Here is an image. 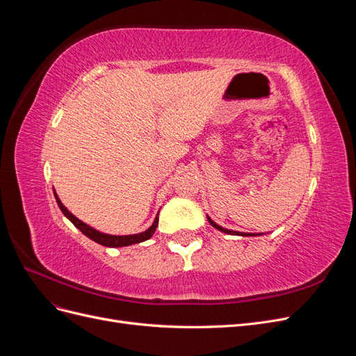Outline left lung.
<instances>
[{
  "label": "left lung",
  "mask_w": 356,
  "mask_h": 356,
  "mask_svg": "<svg viewBox=\"0 0 356 356\" xmlns=\"http://www.w3.org/2000/svg\"><path fill=\"white\" fill-rule=\"evenodd\" d=\"M208 221L213 225V227L215 229H217V230H220V232H224V233H229V234H238V236H248V234H245V233H239V232H232V230H227V229H222V227H220V225L218 224H215L209 217H208ZM250 236H255V234H250Z\"/></svg>",
  "instance_id": "1"
}]
</instances>
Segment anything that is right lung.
<instances>
[{"label": "right lung", "mask_w": 356, "mask_h": 356, "mask_svg": "<svg viewBox=\"0 0 356 356\" xmlns=\"http://www.w3.org/2000/svg\"><path fill=\"white\" fill-rule=\"evenodd\" d=\"M55 197H56V202H58V204H59L60 211L63 212V215H65V217L75 225V227H77L84 236H88L89 239L95 241L96 243H99V245H104V246L117 248V246H127V245H134V243L144 242V241L152 238V236H153L154 232H156L157 224H159V217H156V220H154L152 227H149V229L145 230V232H143V233H139V234H127V236L105 234V233H101V232H98V230H95V229L89 227L88 224H84V222L80 221L77 217H74V215H72L65 207H63L62 202H60L59 197H58V195H55Z\"/></svg>", "instance_id": "1"}]
</instances>
